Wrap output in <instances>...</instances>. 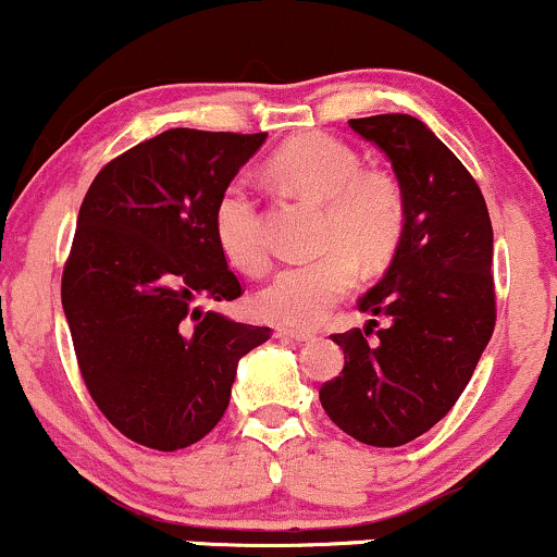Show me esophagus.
I'll list each match as a JSON object with an SVG mask.
<instances>
[{"instance_id": "1", "label": "esophagus", "mask_w": 557, "mask_h": 557, "mask_svg": "<svg viewBox=\"0 0 557 557\" xmlns=\"http://www.w3.org/2000/svg\"><path fill=\"white\" fill-rule=\"evenodd\" d=\"M274 335L280 337V341H293V343H306V341H311V332H300V330H287V327H280L277 332H274Z\"/></svg>"}]
</instances>
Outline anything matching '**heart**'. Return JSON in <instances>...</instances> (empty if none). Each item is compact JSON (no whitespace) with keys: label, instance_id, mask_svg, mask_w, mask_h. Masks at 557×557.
<instances>
[{"label":"heart","instance_id":"1","mask_svg":"<svg viewBox=\"0 0 557 557\" xmlns=\"http://www.w3.org/2000/svg\"><path fill=\"white\" fill-rule=\"evenodd\" d=\"M272 181L287 194L322 203L319 246L330 251L280 270L253 298L261 319L311 330L356 285L354 256L374 270L393 257L406 227V196L389 172L361 170V159L327 133H306L280 146L267 162ZM220 251L243 272L264 270L270 248L259 198L243 177L220 190L212 212Z\"/></svg>","mask_w":557,"mask_h":557}]
</instances>
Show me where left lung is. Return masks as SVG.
Returning <instances> with one entry per match:
<instances>
[{"mask_svg": "<svg viewBox=\"0 0 557 557\" xmlns=\"http://www.w3.org/2000/svg\"><path fill=\"white\" fill-rule=\"evenodd\" d=\"M385 151L406 196V227L385 277L359 311L387 327L332 335L343 348L341 376L319 400L345 434L398 447L432 430L456 406L495 330L492 222L461 159L411 114L350 120Z\"/></svg>", "mask_w": 557, "mask_h": 557, "instance_id": "8db88e82", "label": "left lung"}]
</instances>
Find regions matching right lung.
I'll return each instance as SVG.
<instances>
[{
    "instance_id": "add662e5",
    "label": "right lung",
    "mask_w": 557,
    "mask_h": 557,
    "mask_svg": "<svg viewBox=\"0 0 557 557\" xmlns=\"http://www.w3.org/2000/svg\"><path fill=\"white\" fill-rule=\"evenodd\" d=\"M264 138L172 127L112 159L83 198L62 309L88 393L133 443L170 453L207 437L238 361L270 341L203 309L240 296L212 212Z\"/></svg>"
}]
</instances>
